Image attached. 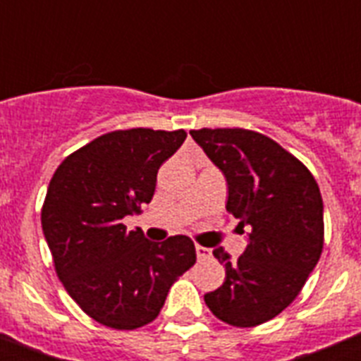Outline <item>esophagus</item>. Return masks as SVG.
<instances>
[{
  "instance_id": "esophagus-1",
  "label": "esophagus",
  "mask_w": 361,
  "mask_h": 361,
  "mask_svg": "<svg viewBox=\"0 0 361 361\" xmlns=\"http://www.w3.org/2000/svg\"><path fill=\"white\" fill-rule=\"evenodd\" d=\"M195 251H197V258L199 260H206V258L212 257V250H208V247H204V245H195Z\"/></svg>"
}]
</instances>
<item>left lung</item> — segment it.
Instances as JSON below:
<instances>
[{
    "label": "left lung",
    "instance_id": "left-lung-1",
    "mask_svg": "<svg viewBox=\"0 0 361 361\" xmlns=\"http://www.w3.org/2000/svg\"><path fill=\"white\" fill-rule=\"evenodd\" d=\"M193 141L228 183L226 209L250 229L247 247L231 260L213 250L226 267L219 289L204 302L219 320L255 327L275 318L298 296L324 247L320 188L295 155L279 142L244 128L191 130Z\"/></svg>",
    "mask_w": 361,
    "mask_h": 361
}]
</instances>
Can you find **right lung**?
I'll use <instances>...</instances> for the list:
<instances>
[{
	"instance_id": "1",
	"label": "right lung",
	"mask_w": 361,
	"mask_h": 361,
	"mask_svg": "<svg viewBox=\"0 0 361 361\" xmlns=\"http://www.w3.org/2000/svg\"><path fill=\"white\" fill-rule=\"evenodd\" d=\"M184 139V130L104 133L68 155L49 184L41 226L57 276L88 317L111 329L155 320L197 260L186 235L149 242L123 224L152 200L159 168Z\"/></svg>"
}]
</instances>
